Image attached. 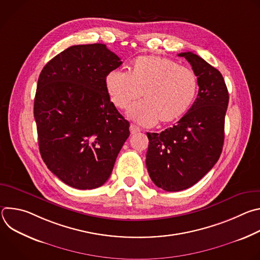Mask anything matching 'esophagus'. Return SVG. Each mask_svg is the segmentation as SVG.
I'll use <instances>...</instances> for the list:
<instances>
[{
  "label": "esophagus",
  "instance_id": "34e87169",
  "mask_svg": "<svg viewBox=\"0 0 260 260\" xmlns=\"http://www.w3.org/2000/svg\"><path fill=\"white\" fill-rule=\"evenodd\" d=\"M129 129H131V134L132 135H134V134H137V133H140V127H138V126H136L135 124H131V126H129Z\"/></svg>",
  "mask_w": 260,
  "mask_h": 260
}]
</instances>
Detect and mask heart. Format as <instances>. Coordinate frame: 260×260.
<instances>
[{"instance_id": "1", "label": "heart", "mask_w": 260, "mask_h": 260, "mask_svg": "<svg viewBox=\"0 0 260 260\" xmlns=\"http://www.w3.org/2000/svg\"><path fill=\"white\" fill-rule=\"evenodd\" d=\"M112 104L126 109L143 95L145 102L134 105L128 116L143 125L158 120L168 124L179 120L190 108L198 89L196 74L174 59L145 55L137 57L128 73L110 72L105 79Z\"/></svg>"}]
</instances>
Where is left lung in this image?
Returning a JSON list of instances; mask_svg holds the SVG:
<instances>
[{
    "label": "left lung",
    "instance_id": "8db88e82",
    "mask_svg": "<svg viewBox=\"0 0 260 260\" xmlns=\"http://www.w3.org/2000/svg\"><path fill=\"white\" fill-rule=\"evenodd\" d=\"M178 55L191 64L199 93L188 112L173 127L160 134L147 133V170L156 186L166 191L191 187L218 161L230 99L217 69L192 52Z\"/></svg>",
    "mask_w": 260,
    "mask_h": 260
}]
</instances>
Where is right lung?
Masks as SVG:
<instances>
[{
    "label": "right lung",
    "instance_id": "obj_1",
    "mask_svg": "<svg viewBox=\"0 0 260 260\" xmlns=\"http://www.w3.org/2000/svg\"><path fill=\"white\" fill-rule=\"evenodd\" d=\"M122 61L105 44L71 46L49 60L37 84L34 116L47 168L77 189L109 179L129 136L105 79Z\"/></svg>",
    "mask_w": 260,
    "mask_h": 260
}]
</instances>
